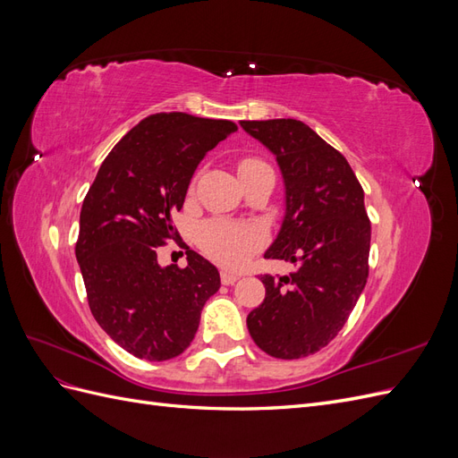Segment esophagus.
Masks as SVG:
<instances>
[{
    "label": "esophagus",
    "mask_w": 458,
    "mask_h": 458,
    "mask_svg": "<svg viewBox=\"0 0 458 458\" xmlns=\"http://www.w3.org/2000/svg\"><path fill=\"white\" fill-rule=\"evenodd\" d=\"M241 279V275L239 273H233V271H221V283L224 284H233V283H237Z\"/></svg>",
    "instance_id": "1"
}]
</instances>
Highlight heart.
<instances>
[{
	"label": "heart",
	"mask_w": 458,
	"mask_h": 458,
	"mask_svg": "<svg viewBox=\"0 0 458 458\" xmlns=\"http://www.w3.org/2000/svg\"><path fill=\"white\" fill-rule=\"evenodd\" d=\"M237 168L241 179L263 170H271L258 157H242L237 162ZM263 241H266V237H263V231L259 227L229 219L204 221L197 233V244L200 250L225 267H239L248 256L258 250Z\"/></svg>",
	"instance_id": "obj_1"
}]
</instances>
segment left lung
<instances>
[{
	"instance_id": "8db88e82",
	"label": "left lung",
	"mask_w": 458,
	"mask_h": 458,
	"mask_svg": "<svg viewBox=\"0 0 458 458\" xmlns=\"http://www.w3.org/2000/svg\"><path fill=\"white\" fill-rule=\"evenodd\" d=\"M266 145L286 185V216L267 259L294 263L288 276L261 275L266 300L246 318L258 348L276 359L323 350L348 321L369 279L365 192L340 150L293 118L242 120Z\"/></svg>"
}]
</instances>
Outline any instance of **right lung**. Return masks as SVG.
<instances>
[{"label": "right lung", "instance_id": "add662e5", "mask_svg": "<svg viewBox=\"0 0 458 458\" xmlns=\"http://www.w3.org/2000/svg\"><path fill=\"white\" fill-rule=\"evenodd\" d=\"M234 130L231 120L150 114L108 152L81 204L76 259L89 310L135 357L183 353L221 286L217 269L189 248L187 267H160L157 252L179 239L172 214L183 208L199 162Z\"/></svg>", "mask_w": 458, "mask_h": 458}]
</instances>
